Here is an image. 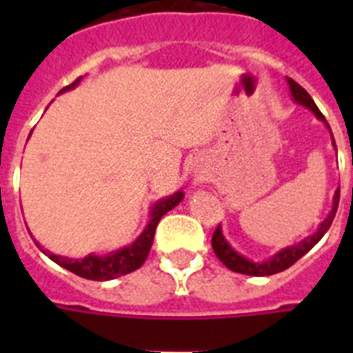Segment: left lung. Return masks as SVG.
<instances>
[{
	"label": "left lung",
	"instance_id": "left-lung-1",
	"mask_svg": "<svg viewBox=\"0 0 353 353\" xmlns=\"http://www.w3.org/2000/svg\"><path fill=\"white\" fill-rule=\"evenodd\" d=\"M288 84H290V91L291 97H293V101H295L296 104H301V106L307 108V110H312V112L317 115V119H321V121L328 126V122H326L323 113L319 112V108L315 106V102H313V99L310 97V93H307L302 85L296 84L293 79H288ZM332 143H334L335 146L334 135H332ZM337 207H339V190H337L334 196V207L330 210V214L326 216V220L319 225L317 231L307 236V238H304L302 241H299V243H295V245L285 247V249L279 251L274 256L265 260V262H252L249 258L238 254V252L227 243L225 238H223V232H221L220 225L216 227L214 234H212V249H214L216 256L220 258V262L223 263V265H227L231 271H236V273L251 274V276H269V274L280 273V271H285L288 268H291L296 260H301L307 251H312L313 245H317L319 241H321V238H323V236L326 234V231L330 229V225H332V221H334L335 218V212H337Z\"/></svg>",
	"mask_w": 353,
	"mask_h": 353
}]
</instances>
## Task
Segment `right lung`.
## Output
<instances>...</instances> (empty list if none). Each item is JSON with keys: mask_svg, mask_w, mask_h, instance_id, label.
I'll list each match as a JSON object with an SVG mask.
<instances>
[{"mask_svg": "<svg viewBox=\"0 0 353 353\" xmlns=\"http://www.w3.org/2000/svg\"><path fill=\"white\" fill-rule=\"evenodd\" d=\"M82 80V77L74 80L73 84L65 85L60 93L68 90H73L74 85H79V82ZM185 194L181 190H177L176 194H172L168 198L159 199L157 203L152 207L150 210V221L146 229L141 232L137 240L133 241L132 245L122 247L119 251L108 252L104 256H99V254H88L82 260H73V258H65V256H58V254H52L51 251H46L41 249L40 243L36 241V245L40 247L41 251L46 252L47 256L51 258L52 262H57L58 265H62L63 269H68L71 273L79 274L82 279L88 280H112L117 279V276H122V274H128L139 269L144 263L146 256H148L150 247L154 243V234H155V227L159 223V220L163 216L172 210L176 205L181 203V199Z\"/></svg>", "mask_w": 353, "mask_h": 353, "instance_id": "1", "label": "right lung"}]
</instances>
